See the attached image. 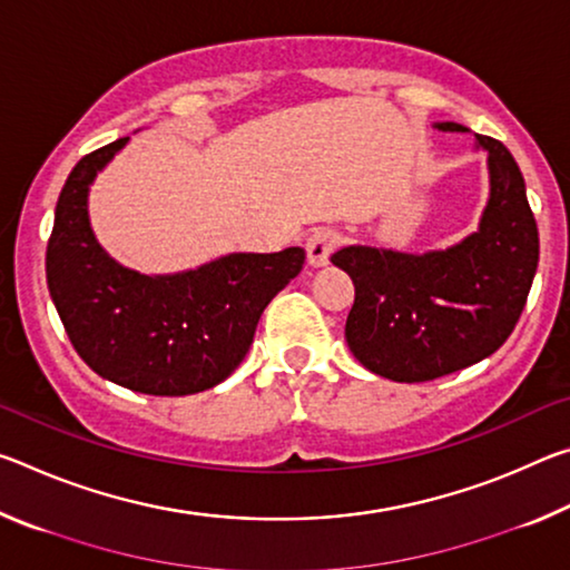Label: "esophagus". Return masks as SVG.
<instances>
[{
	"instance_id": "1",
	"label": "esophagus",
	"mask_w": 570,
	"mask_h": 570,
	"mask_svg": "<svg viewBox=\"0 0 570 570\" xmlns=\"http://www.w3.org/2000/svg\"><path fill=\"white\" fill-rule=\"evenodd\" d=\"M340 246V230L332 226H320L314 228L306 238V254H308V264L312 266H324L330 262V256Z\"/></svg>"
}]
</instances>
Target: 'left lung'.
Returning a JSON list of instances; mask_svg holds the SVG:
<instances>
[{"mask_svg":"<svg viewBox=\"0 0 570 570\" xmlns=\"http://www.w3.org/2000/svg\"><path fill=\"white\" fill-rule=\"evenodd\" d=\"M440 130H465L438 122ZM488 150L490 200L478 234L448 250L346 246L332 256L354 282L344 336L366 370L394 382H430L475 364L515 330L538 268V226L525 180L503 142Z\"/></svg>","mask_w":570,"mask_h":570,"instance_id":"left-lung-1","label":"left lung"}]
</instances>
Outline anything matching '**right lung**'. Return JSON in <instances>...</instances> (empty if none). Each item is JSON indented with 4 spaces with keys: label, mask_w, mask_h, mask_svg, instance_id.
Masks as SVG:
<instances>
[{
    "label": "right lung",
    "mask_w": 570,
    "mask_h": 570,
    "mask_svg": "<svg viewBox=\"0 0 570 570\" xmlns=\"http://www.w3.org/2000/svg\"><path fill=\"white\" fill-rule=\"evenodd\" d=\"M125 142L88 153L67 176L47 286L75 352L100 377L156 397L204 392L244 360L266 304L302 272L306 250L230 254L176 276L115 264L90 230L88 188Z\"/></svg>",
    "instance_id": "right-lung-1"
}]
</instances>
